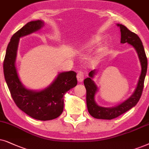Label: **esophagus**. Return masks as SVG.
<instances>
[{"label": "esophagus", "instance_id": "obj_1", "mask_svg": "<svg viewBox=\"0 0 149 149\" xmlns=\"http://www.w3.org/2000/svg\"><path fill=\"white\" fill-rule=\"evenodd\" d=\"M84 78V73L82 71H79L78 72V74H77V79H78V81L79 82H83Z\"/></svg>", "mask_w": 149, "mask_h": 149}]
</instances>
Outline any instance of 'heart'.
<instances>
[{"instance_id":"obj_1","label":"heart","mask_w":149,"mask_h":149,"mask_svg":"<svg viewBox=\"0 0 149 149\" xmlns=\"http://www.w3.org/2000/svg\"><path fill=\"white\" fill-rule=\"evenodd\" d=\"M100 37H93V38L91 39L90 40L88 41V43H87V46L91 47V46H93V45H95L97 44V43L100 42Z\"/></svg>"}]
</instances>
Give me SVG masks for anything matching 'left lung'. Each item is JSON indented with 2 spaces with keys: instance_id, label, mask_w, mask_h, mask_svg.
<instances>
[{
  "instance_id": "left-lung-1",
  "label": "left lung",
  "mask_w": 149,
  "mask_h": 149,
  "mask_svg": "<svg viewBox=\"0 0 149 149\" xmlns=\"http://www.w3.org/2000/svg\"><path fill=\"white\" fill-rule=\"evenodd\" d=\"M117 26H120L121 38L120 43H128L134 46L139 56L142 66V71L140 74L138 85L134 93L125 102L122 103L113 108H104L99 106L95 102L94 97L95 93L97 91V87L92 80V78L95 74V71H91L89 73L88 78L84 80V84L86 90V105L88 111L91 116L99 119L111 120L115 118L120 115L124 114L127 111L134 107L139 102L141 97L142 91L144 88V79L147 71V58H146L145 51L140 37L136 33L130 31L123 24H118Z\"/></svg>"
}]
</instances>
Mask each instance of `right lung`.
<instances>
[{"instance_id": "add662e5", "label": "right lung", "mask_w": 149, "mask_h": 149, "mask_svg": "<svg viewBox=\"0 0 149 149\" xmlns=\"http://www.w3.org/2000/svg\"><path fill=\"white\" fill-rule=\"evenodd\" d=\"M44 23L41 20L28 22L11 37L3 61V71L8 88L16 106L31 117L40 120L54 119L61 114L64 107L63 95L76 86V73H59L50 86L36 92L22 84L15 66L19 38L38 31Z\"/></svg>"}]
</instances>
